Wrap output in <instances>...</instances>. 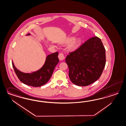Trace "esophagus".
Segmentation results:
<instances>
[{
  "label": "esophagus",
  "mask_w": 126,
  "mask_h": 126,
  "mask_svg": "<svg viewBox=\"0 0 126 126\" xmlns=\"http://www.w3.org/2000/svg\"><path fill=\"white\" fill-rule=\"evenodd\" d=\"M58 58H59V59L62 61V60H63L64 59V54L63 53H60L59 55H58Z\"/></svg>",
  "instance_id": "esophagus-1"
}]
</instances>
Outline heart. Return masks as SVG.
Here are the masks:
<instances>
[{"label": "heart", "instance_id": "b5f03b06", "mask_svg": "<svg viewBox=\"0 0 126 126\" xmlns=\"http://www.w3.org/2000/svg\"><path fill=\"white\" fill-rule=\"evenodd\" d=\"M81 39L80 37H76L74 36L69 37L67 38L64 42V44L65 45H70L69 48L72 50H75L77 49L81 46Z\"/></svg>", "mask_w": 126, "mask_h": 126}]
</instances>
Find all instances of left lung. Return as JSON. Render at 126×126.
<instances>
[{"instance_id":"8db88e82","label":"left lung","mask_w":126,"mask_h":126,"mask_svg":"<svg viewBox=\"0 0 126 126\" xmlns=\"http://www.w3.org/2000/svg\"><path fill=\"white\" fill-rule=\"evenodd\" d=\"M65 62L69 77L74 84L86 86L100 77L106 64V50L100 38H89L76 50L69 53Z\"/></svg>"}]
</instances>
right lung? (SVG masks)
I'll use <instances>...</instances> for the list:
<instances>
[{
	"label": "right lung",
	"mask_w": 126,
	"mask_h": 126,
	"mask_svg": "<svg viewBox=\"0 0 126 126\" xmlns=\"http://www.w3.org/2000/svg\"><path fill=\"white\" fill-rule=\"evenodd\" d=\"M28 33L26 35H30ZM58 52L49 55L46 58L45 64L40 69L32 73L22 72L16 69L12 61L13 68L16 76L22 82L26 85L32 87H40L44 85L49 81L54 69L59 62Z\"/></svg>",
	"instance_id": "add662e5"
}]
</instances>
